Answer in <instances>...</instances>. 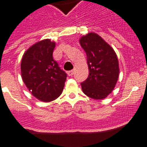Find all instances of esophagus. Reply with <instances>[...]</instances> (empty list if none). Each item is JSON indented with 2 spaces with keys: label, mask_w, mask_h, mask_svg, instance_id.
Listing matches in <instances>:
<instances>
[{
  "label": "esophagus",
  "mask_w": 147,
  "mask_h": 147,
  "mask_svg": "<svg viewBox=\"0 0 147 147\" xmlns=\"http://www.w3.org/2000/svg\"><path fill=\"white\" fill-rule=\"evenodd\" d=\"M67 74L68 76H73V74H74V70H71V71H67Z\"/></svg>",
  "instance_id": "1"
}]
</instances>
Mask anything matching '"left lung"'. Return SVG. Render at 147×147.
Here are the masks:
<instances>
[{
	"label": "left lung",
	"mask_w": 147,
	"mask_h": 147,
	"mask_svg": "<svg viewBox=\"0 0 147 147\" xmlns=\"http://www.w3.org/2000/svg\"><path fill=\"white\" fill-rule=\"evenodd\" d=\"M80 43L87 54L89 75L81 83L83 93L93 99H104L113 90L119 76L115 51L99 35L90 32Z\"/></svg>",
	"instance_id": "obj_1"
}]
</instances>
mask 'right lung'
<instances>
[{"label": "right lung", "mask_w": 147, "mask_h": 147, "mask_svg": "<svg viewBox=\"0 0 147 147\" xmlns=\"http://www.w3.org/2000/svg\"><path fill=\"white\" fill-rule=\"evenodd\" d=\"M56 43L49 39L39 41L26 51L22 58V80L37 99L51 102L62 93L67 74L53 59Z\"/></svg>", "instance_id": "1"}]
</instances>
